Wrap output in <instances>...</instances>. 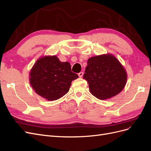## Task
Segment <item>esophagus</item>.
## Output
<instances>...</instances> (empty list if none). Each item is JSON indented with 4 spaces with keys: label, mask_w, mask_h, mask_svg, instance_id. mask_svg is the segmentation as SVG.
Segmentation results:
<instances>
[{
    "label": "esophagus",
    "mask_w": 151,
    "mask_h": 151,
    "mask_svg": "<svg viewBox=\"0 0 151 151\" xmlns=\"http://www.w3.org/2000/svg\"><path fill=\"white\" fill-rule=\"evenodd\" d=\"M83 75H84V73L83 72H81L80 73H79V74H78V76H79V77H82L83 76Z\"/></svg>",
    "instance_id": "1"
}]
</instances>
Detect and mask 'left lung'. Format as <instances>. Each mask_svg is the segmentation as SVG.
Segmentation results:
<instances>
[{
    "label": "left lung",
    "instance_id": "obj_1",
    "mask_svg": "<svg viewBox=\"0 0 151 151\" xmlns=\"http://www.w3.org/2000/svg\"><path fill=\"white\" fill-rule=\"evenodd\" d=\"M83 77L89 84L90 93L104 100L115 96L123 89L127 73L115 56L106 53L88 59Z\"/></svg>",
    "mask_w": 151,
    "mask_h": 151
}]
</instances>
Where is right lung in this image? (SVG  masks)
Listing matches in <instances>:
<instances>
[{"label":"right lung","instance_id":"add662e5","mask_svg":"<svg viewBox=\"0 0 151 151\" xmlns=\"http://www.w3.org/2000/svg\"><path fill=\"white\" fill-rule=\"evenodd\" d=\"M78 77L71 71L69 62H60L56 55H45L35 63L29 80L36 94L48 101H55L68 92L72 81Z\"/></svg>","mask_w":151,"mask_h":151}]
</instances>
